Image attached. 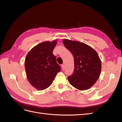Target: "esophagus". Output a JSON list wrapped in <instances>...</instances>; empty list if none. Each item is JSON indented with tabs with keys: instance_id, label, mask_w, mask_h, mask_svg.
I'll return each instance as SVG.
<instances>
[{
	"instance_id": "obj_1",
	"label": "esophagus",
	"mask_w": 122,
	"mask_h": 122,
	"mask_svg": "<svg viewBox=\"0 0 122 122\" xmlns=\"http://www.w3.org/2000/svg\"><path fill=\"white\" fill-rule=\"evenodd\" d=\"M61 68L62 70H64V69H65V65L64 64L61 65Z\"/></svg>"
}]
</instances>
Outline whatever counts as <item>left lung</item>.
<instances>
[{
    "label": "left lung",
    "mask_w": 122,
    "mask_h": 122,
    "mask_svg": "<svg viewBox=\"0 0 122 122\" xmlns=\"http://www.w3.org/2000/svg\"><path fill=\"white\" fill-rule=\"evenodd\" d=\"M65 47L72 54L74 70L68 77L69 82L79 90L90 88L98 79L101 62L96 51L86 44L67 39L62 41Z\"/></svg>",
    "instance_id": "1"
}]
</instances>
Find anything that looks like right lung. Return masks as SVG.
Segmentation results:
<instances>
[{"label": "right lung", "instance_id": "add662e5", "mask_svg": "<svg viewBox=\"0 0 122 122\" xmlns=\"http://www.w3.org/2000/svg\"><path fill=\"white\" fill-rule=\"evenodd\" d=\"M56 43V41L41 43L31 49L26 57L25 68L27 79L37 90L48 87L61 71V68L53 54Z\"/></svg>", "mask_w": 122, "mask_h": 122}]
</instances>
